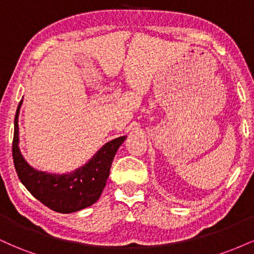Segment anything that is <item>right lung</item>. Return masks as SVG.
Listing matches in <instances>:
<instances>
[{"label": "right lung", "instance_id": "obj_1", "mask_svg": "<svg viewBox=\"0 0 254 254\" xmlns=\"http://www.w3.org/2000/svg\"><path fill=\"white\" fill-rule=\"evenodd\" d=\"M17 106L14 121L13 137V161L20 182L44 205L57 212L69 214L92 205L101 196L107 178L110 176L111 165L118 148L127 136L118 137L109 142L95 154L92 160L70 174H46L38 172L27 165L19 150V116L20 106Z\"/></svg>", "mask_w": 254, "mask_h": 254}]
</instances>
